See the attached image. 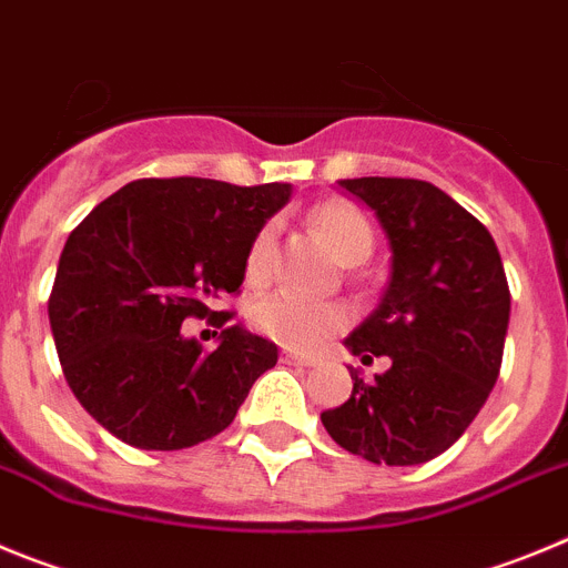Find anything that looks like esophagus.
I'll list each match as a JSON object with an SVG mask.
<instances>
[{"mask_svg": "<svg viewBox=\"0 0 568 568\" xmlns=\"http://www.w3.org/2000/svg\"><path fill=\"white\" fill-rule=\"evenodd\" d=\"M280 359L285 362V365H303V367H314L316 359L308 354H296V351H283V356Z\"/></svg>", "mask_w": 568, "mask_h": 568, "instance_id": "34e87169", "label": "esophagus"}]
</instances>
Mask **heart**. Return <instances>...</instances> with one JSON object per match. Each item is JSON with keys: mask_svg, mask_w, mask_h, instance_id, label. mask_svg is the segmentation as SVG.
Listing matches in <instances>:
<instances>
[{"mask_svg": "<svg viewBox=\"0 0 568 568\" xmlns=\"http://www.w3.org/2000/svg\"><path fill=\"white\" fill-rule=\"evenodd\" d=\"M311 223L316 232L328 240L336 257L342 263H362L373 252V229L365 214L345 201H328L311 212ZM274 237L277 229L268 226L254 234L252 246L246 254V277L248 283H263L272 272ZM252 320L260 334L280 342L294 351H314L325 345L331 336L347 328L351 311L339 303H316L294 291H274L263 296L252 311Z\"/></svg>", "mask_w": 568, "mask_h": 568, "instance_id": "1", "label": "heart"}]
</instances>
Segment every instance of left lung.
Returning <instances> with one entry per match:
<instances>
[{"instance_id":"left-lung-1","label":"left lung","mask_w":568,"mask_h":568,"mask_svg":"<svg viewBox=\"0 0 568 568\" xmlns=\"http://www.w3.org/2000/svg\"><path fill=\"white\" fill-rule=\"evenodd\" d=\"M379 217L390 283L345 345L390 367L322 413L339 447L387 467L442 456L464 436L495 387L509 328V285L498 246L447 192L416 178L339 181Z\"/></svg>"}]
</instances>
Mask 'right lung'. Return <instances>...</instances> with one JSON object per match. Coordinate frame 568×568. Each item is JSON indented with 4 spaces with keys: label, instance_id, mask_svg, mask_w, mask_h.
Instances as JSON below:
<instances>
[{
    "label": "right lung",
    "instance_id": "1",
    "mask_svg": "<svg viewBox=\"0 0 568 568\" xmlns=\"http://www.w3.org/2000/svg\"><path fill=\"white\" fill-rule=\"evenodd\" d=\"M291 183L141 178L70 232L50 291V328L70 390L138 449H183L234 422L277 345L240 325L209 355L180 334L246 277L254 234L288 203Z\"/></svg>",
    "mask_w": 568,
    "mask_h": 568
}]
</instances>
